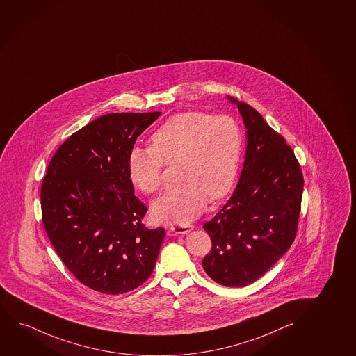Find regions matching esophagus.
<instances>
[{
  "instance_id": "esophagus-1",
  "label": "esophagus",
  "mask_w": 356,
  "mask_h": 356,
  "mask_svg": "<svg viewBox=\"0 0 356 356\" xmlns=\"http://www.w3.org/2000/svg\"><path fill=\"white\" fill-rule=\"evenodd\" d=\"M193 229L194 227L191 225H175L172 226L171 231L176 234H189Z\"/></svg>"
}]
</instances>
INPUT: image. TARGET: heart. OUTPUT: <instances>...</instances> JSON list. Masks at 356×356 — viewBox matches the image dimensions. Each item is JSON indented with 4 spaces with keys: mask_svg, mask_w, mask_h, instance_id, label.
Masks as SVG:
<instances>
[{
    "mask_svg": "<svg viewBox=\"0 0 356 356\" xmlns=\"http://www.w3.org/2000/svg\"><path fill=\"white\" fill-rule=\"evenodd\" d=\"M152 147L130 150L131 183L145 194L161 188L165 163L178 161L180 184L154 201L156 220L185 225L206 208L207 197L225 196L238 172L243 137L238 122L229 115L180 113L152 136Z\"/></svg>",
    "mask_w": 356,
    "mask_h": 356,
    "instance_id": "heart-1",
    "label": "heart"
}]
</instances>
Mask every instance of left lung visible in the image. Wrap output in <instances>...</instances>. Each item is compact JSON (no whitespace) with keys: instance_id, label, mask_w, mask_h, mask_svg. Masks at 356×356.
<instances>
[{"instance_id":"obj_1","label":"left lung","mask_w":356,"mask_h":356,"mask_svg":"<svg viewBox=\"0 0 356 356\" xmlns=\"http://www.w3.org/2000/svg\"><path fill=\"white\" fill-rule=\"evenodd\" d=\"M237 106L247 129V150L238 184L203 229L212 250L203 268L224 286H245L288 252L296 236L303 176L291 147L249 104Z\"/></svg>"}]
</instances>
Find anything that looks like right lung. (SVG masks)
Listing matches in <instances>:
<instances>
[{
	"label": "right lung",
	"instance_id": "obj_1",
	"mask_svg": "<svg viewBox=\"0 0 356 356\" xmlns=\"http://www.w3.org/2000/svg\"><path fill=\"white\" fill-rule=\"evenodd\" d=\"M160 112L113 113L61 144L42 181V220L76 280L108 295L138 288L152 275L165 229L142 224L127 160Z\"/></svg>",
	"mask_w": 356,
	"mask_h": 356
}]
</instances>
